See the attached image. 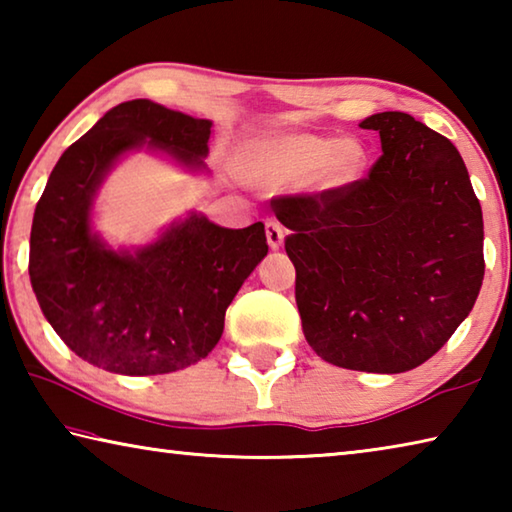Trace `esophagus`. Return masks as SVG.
Listing matches in <instances>:
<instances>
[{"label":"esophagus","mask_w":512,"mask_h":512,"mask_svg":"<svg viewBox=\"0 0 512 512\" xmlns=\"http://www.w3.org/2000/svg\"><path fill=\"white\" fill-rule=\"evenodd\" d=\"M266 241L273 250L284 244V228L277 221H266Z\"/></svg>","instance_id":"esophagus-1"}]
</instances>
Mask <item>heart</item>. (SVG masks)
<instances>
[{
    "label": "heart",
    "instance_id": "obj_1",
    "mask_svg": "<svg viewBox=\"0 0 512 512\" xmlns=\"http://www.w3.org/2000/svg\"><path fill=\"white\" fill-rule=\"evenodd\" d=\"M368 146L357 137L287 133L255 149L259 176L275 185H305L320 196H339L366 176Z\"/></svg>",
    "mask_w": 512,
    "mask_h": 512
}]
</instances>
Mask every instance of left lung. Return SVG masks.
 I'll use <instances>...</instances> for the list:
<instances>
[{
  "instance_id": "left-lung-1",
  "label": "left lung",
  "mask_w": 512,
  "mask_h": 512,
  "mask_svg": "<svg viewBox=\"0 0 512 512\" xmlns=\"http://www.w3.org/2000/svg\"><path fill=\"white\" fill-rule=\"evenodd\" d=\"M381 158L339 196H282L302 332L339 368L395 375L431 359L483 282V214L456 146L406 112H377Z\"/></svg>"
}]
</instances>
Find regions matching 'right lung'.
Returning <instances> with one entry per match:
<instances>
[{"mask_svg":"<svg viewBox=\"0 0 512 512\" xmlns=\"http://www.w3.org/2000/svg\"><path fill=\"white\" fill-rule=\"evenodd\" d=\"M210 135V119L133 99L108 110L51 171L31 225V287L49 325L92 366L144 377L205 359L225 309L266 257L264 223L232 230L189 212L140 248H112L92 228L94 198L126 153L146 149L207 171Z\"/></svg>","mask_w":512,"mask_h":512,"instance_id":"1","label":"right lung"}]
</instances>
